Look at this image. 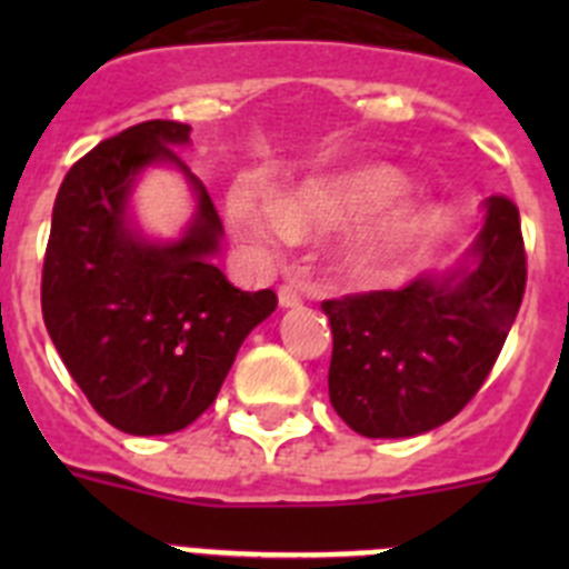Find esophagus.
Instances as JSON below:
<instances>
[{
	"instance_id": "obj_1",
	"label": "esophagus",
	"mask_w": 569,
	"mask_h": 569,
	"mask_svg": "<svg viewBox=\"0 0 569 569\" xmlns=\"http://www.w3.org/2000/svg\"><path fill=\"white\" fill-rule=\"evenodd\" d=\"M299 305H301L299 290L288 288V284H284V288H279V308L290 310V308H299Z\"/></svg>"
}]
</instances>
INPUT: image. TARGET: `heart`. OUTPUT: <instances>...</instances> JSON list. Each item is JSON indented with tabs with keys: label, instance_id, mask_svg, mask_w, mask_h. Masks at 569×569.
I'll list each match as a JSON object with an SVG mask.
<instances>
[{
	"label": "heart",
	"instance_id": "b5f03b06",
	"mask_svg": "<svg viewBox=\"0 0 569 569\" xmlns=\"http://www.w3.org/2000/svg\"><path fill=\"white\" fill-rule=\"evenodd\" d=\"M410 184L413 179L405 170L387 162H359L310 176L279 199L236 184L228 193V224L253 250L339 230L328 250L333 276L353 288H376L433 230L436 204L421 193H407Z\"/></svg>",
	"mask_w": 569,
	"mask_h": 569
}]
</instances>
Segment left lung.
Here are the masks:
<instances>
[{
    "instance_id": "1",
    "label": "left lung",
    "mask_w": 569,
    "mask_h": 569,
    "mask_svg": "<svg viewBox=\"0 0 569 569\" xmlns=\"http://www.w3.org/2000/svg\"><path fill=\"white\" fill-rule=\"evenodd\" d=\"M465 253L401 290L325 301L330 405L367 439H410L453 419L485 385L527 284L519 208L490 196Z\"/></svg>"
}]
</instances>
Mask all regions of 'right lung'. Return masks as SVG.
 <instances>
[{
	"label": "right lung",
	"instance_id": "obj_1",
	"mask_svg": "<svg viewBox=\"0 0 569 569\" xmlns=\"http://www.w3.org/2000/svg\"><path fill=\"white\" fill-rule=\"evenodd\" d=\"M190 124L153 119L79 159L59 188L42 270V316L68 373L130 436L184 430L213 405L241 341L276 310L273 290L233 288L213 264L224 230L176 148ZM170 167L194 196L173 240L148 237L132 193Z\"/></svg>",
	"mask_w": 569,
	"mask_h": 569
}]
</instances>
